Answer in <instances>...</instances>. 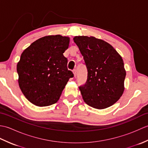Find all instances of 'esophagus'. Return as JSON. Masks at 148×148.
I'll use <instances>...</instances> for the list:
<instances>
[{
    "instance_id": "esophagus-1",
    "label": "esophagus",
    "mask_w": 148,
    "mask_h": 148,
    "mask_svg": "<svg viewBox=\"0 0 148 148\" xmlns=\"http://www.w3.org/2000/svg\"><path fill=\"white\" fill-rule=\"evenodd\" d=\"M73 74H74V77H76V74H77V72H76V69H74L73 70Z\"/></svg>"
}]
</instances>
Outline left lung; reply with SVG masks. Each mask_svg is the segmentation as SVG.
I'll return each instance as SVG.
<instances>
[{
  "label": "left lung",
  "instance_id": "1",
  "mask_svg": "<svg viewBox=\"0 0 148 148\" xmlns=\"http://www.w3.org/2000/svg\"><path fill=\"white\" fill-rule=\"evenodd\" d=\"M88 76L79 88L84 102L98 109L114 104L124 92L126 71L121 56L109 43L94 37L76 36Z\"/></svg>",
  "mask_w": 148,
  "mask_h": 148
}]
</instances>
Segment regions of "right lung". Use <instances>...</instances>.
<instances>
[{
	"label": "right lung",
	"instance_id": "right-lung-1",
	"mask_svg": "<svg viewBox=\"0 0 148 148\" xmlns=\"http://www.w3.org/2000/svg\"><path fill=\"white\" fill-rule=\"evenodd\" d=\"M70 39L60 35L41 37L22 53L17 64L19 86L28 100L37 106L58 101L71 77L64 53Z\"/></svg>",
	"mask_w": 148,
	"mask_h": 148
}]
</instances>
